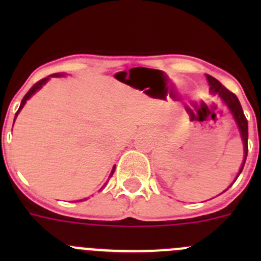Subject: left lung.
<instances>
[{
  "label": "left lung",
  "instance_id": "left-lung-1",
  "mask_svg": "<svg viewBox=\"0 0 261 261\" xmlns=\"http://www.w3.org/2000/svg\"><path fill=\"white\" fill-rule=\"evenodd\" d=\"M206 80H208V84L209 86H211L209 87V90L212 91V94H217V95L222 99V102L227 106V108H229L230 112H231L232 117H234L235 123H237V125H238L239 132H241V137H242V141H243V149H244V161L243 163H242V167L238 172V176H239V174H241L242 170H243L244 167V163H246V158H247V153H248L247 119H246V116H244L241 103H239L238 98H237L235 94H232L231 91H229L225 86H222V84H221L220 81L216 80V78L212 77V75L206 74ZM235 180H237V179H235Z\"/></svg>",
  "mask_w": 261,
  "mask_h": 261
}]
</instances>
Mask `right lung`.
Listing matches in <instances>:
<instances>
[{
  "mask_svg": "<svg viewBox=\"0 0 261 261\" xmlns=\"http://www.w3.org/2000/svg\"><path fill=\"white\" fill-rule=\"evenodd\" d=\"M61 75H64V74H60V73H56V74H52V75H49V77H61ZM49 77L43 78V80H40V81H39V82H36V84L34 85V86L31 87V89L29 90V93H27L26 95L23 96L22 102H20V106H19V110H18V111H17V114H15V117H17V115L19 114V111L22 110L23 106L26 105L27 100H29V99L31 98V96L34 95V94H35L36 91H38V90H40V89H41V86H43V85L47 84V81L49 80ZM114 171H115V166H114V168H112V171H111V175H110V176H112V174H114Z\"/></svg>",
  "mask_w": 261,
  "mask_h": 261,
  "instance_id": "1",
  "label": "right lung"
}]
</instances>
